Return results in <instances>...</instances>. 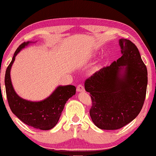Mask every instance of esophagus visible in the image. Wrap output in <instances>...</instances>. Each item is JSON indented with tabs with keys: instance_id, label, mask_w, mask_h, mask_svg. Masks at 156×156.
I'll list each match as a JSON object with an SVG mask.
<instances>
[{
	"instance_id": "obj_1",
	"label": "esophagus",
	"mask_w": 156,
	"mask_h": 156,
	"mask_svg": "<svg viewBox=\"0 0 156 156\" xmlns=\"http://www.w3.org/2000/svg\"><path fill=\"white\" fill-rule=\"evenodd\" d=\"M77 92H84V87H83V85L79 84L77 87Z\"/></svg>"
}]
</instances>
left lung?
<instances>
[{
    "mask_svg": "<svg viewBox=\"0 0 156 156\" xmlns=\"http://www.w3.org/2000/svg\"><path fill=\"white\" fill-rule=\"evenodd\" d=\"M121 58L85 81L91 95L90 117L101 129L113 130L134 120L141 112L147 87V69L136 46L119 40Z\"/></svg>",
    "mask_w": 156,
    "mask_h": 156,
    "instance_id": "obj_1",
    "label": "left lung"
}]
</instances>
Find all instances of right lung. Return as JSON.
<instances>
[{
	"mask_svg": "<svg viewBox=\"0 0 156 156\" xmlns=\"http://www.w3.org/2000/svg\"><path fill=\"white\" fill-rule=\"evenodd\" d=\"M32 43L34 42L27 41L20 44L6 69L5 74L6 97L12 112L20 121L35 129L49 130L57 124L65 104L69 98L75 95L76 88L73 85L58 86L49 97L40 101L26 100L16 93L10 77L12 66L17 55Z\"/></svg>",
	"mask_w": 156,
	"mask_h": 156,
	"instance_id": "obj_1",
	"label": "right lung"
}]
</instances>
